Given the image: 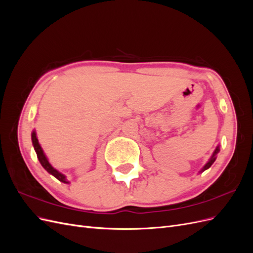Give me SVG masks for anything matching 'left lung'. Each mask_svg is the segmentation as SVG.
I'll list each match as a JSON object with an SVG mask.
<instances>
[{"mask_svg":"<svg viewBox=\"0 0 253 253\" xmlns=\"http://www.w3.org/2000/svg\"><path fill=\"white\" fill-rule=\"evenodd\" d=\"M219 150H220V149H219V145H217L216 149L214 150V152H213L212 156H211V157H210V159L208 160V163H207V164H206V165L203 167V169L200 171V173H203V172H204V171H206L207 169H209V168H210V167L213 165V163L215 162V159H216V157H217L216 155H217V153L219 152Z\"/></svg>","mask_w":253,"mask_h":253,"instance_id":"left-lung-1","label":"left lung"}]
</instances>
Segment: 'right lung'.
<instances>
[{"mask_svg": "<svg viewBox=\"0 0 253 253\" xmlns=\"http://www.w3.org/2000/svg\"><path fill=\"white\" fill-rule=\"evenodd\" d=\"M32 141H33V145H34V149L37 153V156L38 159H39L40 164L42 165V167L44 168L45 170H46L49 174H51L52 176H55V177L60 180L61 182H64V183H70L66 179V176L64 174L61 173L60 171H58L57 169L53 168L50 163L48 162V158L45 155V153L41 147V144L39 143V140H38V137H37V133H36V129H34L33 133H32Z\"/></svg>", "mask_w": 253, "mask_h": 253, "instance_id": "1", "label": "right lung"}]
</instances>
